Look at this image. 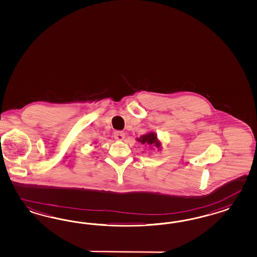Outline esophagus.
Listing matches in <instances>:
<instances>
[{
  "label": "esophagus",
  "mask_w": 257,
  "mask_h": 257,
  "mask_svg": "<svg viewBox=\"0 0 257 257\" xmlns=\"http://www.w3.org/2000/svg\"><path fill=\"white\" fill-rule=\"evenodd\" d=\"M125 137V134L124 132H120V131H117L114 133V138L115 140H118V141H123Z\"/></svg>",
  "instance_id": "34e87169"
}]
</instances>
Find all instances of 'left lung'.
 <instances>
[{"instance_id":"8db88e82","label":"left lung","mask_w":257,"mask_h":257,"mask_svg":"<svg viewBox=\"0 0 257 257\" xmlns=\"http://www.w3.org/2000/svg\"><path fill=\"white\" fill-rule=\"evenodd\" d=\"M137 141L141 143V144H146V145H154L156 148H160L161 147V143L159 142V140L157 139V134L154 133H149L145 135H142L141 137L137 138Z\"/></svg>"}]
</instances>
